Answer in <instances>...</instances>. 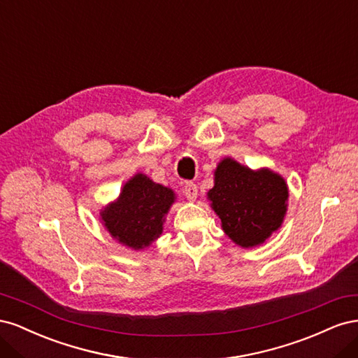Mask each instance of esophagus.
Returning a JSON list of instances; mask_svg holds the SVG:
<instances>
[{
  "instance_id": "obj_1",
  "label": "esophagus",
  "mask_w": 358,
  "mask_h": 358,
  "mask_svg": "<svg viewBox=\"0 0 358 358\" xmlns=\"http://www.w3.org/2000/svg\"><path fill=\"white\" fill-rule=\"evenodd\" d=\"M183 194H185V197L189 200V201H194L197 199V194H199V189H197V185L194 182H185V185H183Z\"/></svg>"
}]
</instances>
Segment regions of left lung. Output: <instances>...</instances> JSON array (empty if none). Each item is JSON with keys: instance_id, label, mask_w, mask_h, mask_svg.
Instances as JSON below:
<instances>
[{"instance_id": "8db88e82", "label": "left lung", "mask_w": 358, "mask_h": 358, "mask_svg": "<svg viewBox=\"0 0 358 358\" xmlns=\"http://www.w3.org/2000/svg\"><path fill=\"white\" fill-rule=\"evenodd\" d=\"M224 233L242 248L264 243L282 225L288 187L268 169L251 170L224 158L215 170V185L208 192Z\"/></svg>"}]
</instances>
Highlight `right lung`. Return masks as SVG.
Wrapping results in <instances>:
<instances>
[{
	"label": "right lung",
	"mask_w": 358,
	"mask_h": 358,
	"mask_svg": "<svg viewBox=\"0 0 358 358\" xmlns=\"http://www.w3.org/2000/svg\"><path fill=\"white\" fill-rule=\"evenodd\" d=\"M175 199L170 188L137 173L125 183L117 200L106 206L100 216L113 239L138 251L158 239Z\"/></svg>",
	"instance_id": "1"
}]
</instances>
